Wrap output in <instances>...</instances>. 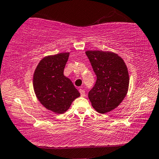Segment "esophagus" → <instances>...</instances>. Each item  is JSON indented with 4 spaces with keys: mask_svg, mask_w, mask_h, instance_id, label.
I'll list each match as a JSON object with an SVG mask.
<instances>
[{
    "mask_svg": "<svg viewBox=\"0 0 159 159\" xmlns=\"http://www.w3.org/2000/svg\"><path fill=\"white\" fill-rule=\"evenodd\" d=\"M79 92L80 93V96L81 97H85V95H86V93H85V91L84 90V89H79Z\"/></svg>",
    "mask_w": 159,
    "mask_h": 159,
    "instance_id": "esophagus-1",
    "label": "esophagus"
}]
</instances>
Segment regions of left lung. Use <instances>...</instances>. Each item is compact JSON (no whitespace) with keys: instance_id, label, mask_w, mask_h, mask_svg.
Here are the masks:
<instances>
[{"instance_id":"1","label":"left lung","mask_w":159,"mask_h":159,"mask_svg":"<svg viewBox=\"0 0 159 159\" xmlns=\"http://www.w3.org/2000/svg\"><path fill=\"white\" fill-rule=\"evenodd\" d=\"M86 54L97 75L96 84L88 95L91 105L101 114L112 111L121 104L128 91L127 66L113 52L87 50Z\"/></svg>"}]
</instances>
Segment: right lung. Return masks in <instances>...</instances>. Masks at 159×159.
<instances>
[{
	"label": "right lung",
	"mask_w": 159,
	"mask_h": 159,
	"mask_svg": "<svg viewBox=\"0 0 159 159\" xmlns=\"http://www.w3.org/2000/svg\"><path fill=\"white\" fill-rule=\"evenodd\" d=\"M69 52L45 56L40 60L33 75L36 97L46 109L57 114L68 110L80 93L63 71Z\"/></svg>",
	"instance_id": "1"
}]
</instances>
